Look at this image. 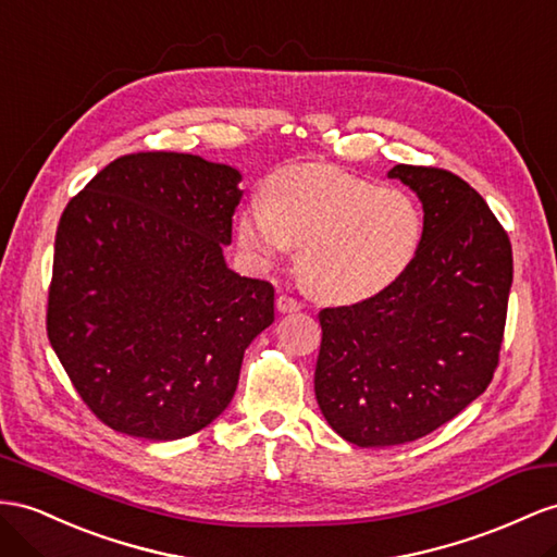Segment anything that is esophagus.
Instances as JSON below:
<instances>
[{
    "label": "esophagus",
    "instance_id": "1",
    "mask_svg": "<svg viewBox=\"0 0 557 557\" xmlns=\"http://www.w3.org/2000/svg\"><path fill=\"white\" fill-rule=\"evenodd\" d=\"M275 306H277V310H280V312H296V310H301V308H304V304H301V301H296L294 296H287V294H280V296H277V301H275Z\"/></svg>",
    "mask_w": 557,
    "mask_h": 557
}]
</instances>
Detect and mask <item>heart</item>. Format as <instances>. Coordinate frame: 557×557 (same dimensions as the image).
<instances>
[{
	"label": "heart",
	"mask_w": 557,
	"mask_h": 557,
	"mask_svg": "<svg viewBox=\"0 0 557 557\" xmlns=\"http://www.w3.org/2000/svg\"><path fill=\"white\" fill-rule=\"evenodd\" d=\"M261 199L263 207L239 211V245L259 261L298 247V277L326 304L386 294L421 249L423 219L414 199L332 164L282 166L263 181Z\"/></svg>",
	"instance_id": "obj_1"
}]
</instances>
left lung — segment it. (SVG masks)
Wrapping results in <instances>:
<instances>
[{
  "instance_id": "obj_1",
  "label": "left lung",
  "mask_w": 557,
  "mask_h": 557,
  "mask_svg": "<svg viewBox=\"0 0 557 557\" xmlns=\"http://www.w3.org/2000/svg\"><path fill=\"white\" fill-rule=\"evenodd\" d=\"M423 205L421 249L405 277L362 304L320 310L315 397L358 447H393L451 421L492 383L512 249L502 223L447 169L397 164Z\"/></svg>"
}]
</instances>
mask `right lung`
Listing matches in <instances>:
<instances>
[{
  "instance_id": "obj_1",
  "label": "right lung",
  "mask_w": 557,
  "mask_h": 557,
  "mask_svg": "<svg viewBox=\"0 0 557 557\" xmlns=\"http://www.w3.org/2000/svg\"><path fill=\"white\" fill-rule=\"evenodd\" d=\"M242 174L185 152L117 157L55 231L47 334L112 431L181 440L231 405L275 289L225 265Z\"/></svg>"
}]
</instances>
